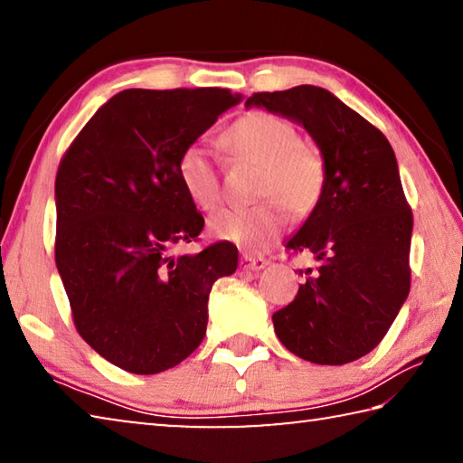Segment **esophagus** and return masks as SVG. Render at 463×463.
Listing matches in <instances>:
<instances>
[{
  "instance_id": "1",
  "label": "esophagus",
  "mask_w": 463,
  "mask_h": 463,
  "mask_svg": "<svg viewBox=\"0 0 463 463\" xmlns=\"http://www.w3.org/2000/svg\"><path fill=\"white\" fill-rule=\"evenodd\" d=\"M268 265V260L261 255H253V253H242L241 255V268L249 269V271H260Z\"/></svg>"
}]
</instances>
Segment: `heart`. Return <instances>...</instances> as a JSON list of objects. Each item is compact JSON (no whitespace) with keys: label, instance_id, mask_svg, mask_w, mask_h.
Here are the masks:
<instances>
[{"label":"heart","instance_id":"1","mask_svg":"<svg viewBox=\"0 0 463 463\" xmlns=\"http://www.w3.org/2000/svg\"><path fill=\"white\" fill-rule=\"evenodd\" d=\"M221 146L234 161L261 167L250 208H224L210 218V232L242 247H265L284 231L289 214L315 210L326 182L325 155L317 143L298 137L292 122L265 109L239 116L221 135ZM179 184L194 203L210 210L221 203V174L200 145L185 146L177 159Z\"/></svg>","mask_w":463,"mask_h":463}]
</instances>
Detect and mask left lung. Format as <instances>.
<instances>
[{"instance_id":"obj_1","label":"left lung","mask_w":463,"mask_h":463,"mask_svg":"<svg viewBox=\"0 0 463 463\" xmlns=\"http://www.w3.org/2000/svg\"><path fill=\"white\" fill-rule=\"evenodd\" d=\"M260 106L302 124L326 163L323 195L286 249L318 268L273 315L278 339L318 365H343L386 336L411 289L412 213L388 138L331 91L298 85L253 93Z\"/></svg>"}]
</instances>
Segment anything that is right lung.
Masks as SVG:
<instances>
[{"mask_svg":"<svg viewBox=\"0 0 463 463\" xmlns=\"http://www.w3.org/2000/svg\"><path fill=\"white\" fill-rule=\"evenodd\" d=\"M239 101L221 88L124 90L59 163L54 261L77 333L120 370L151 375L192 355L213 284L237 269L229 241L195 255L169 249L203 229L179 184V155Z\"/></svg>","mask_w":463,"mask_h":463,"instance_id":"right-lung-1","label":"right lung"}]
</instances>
